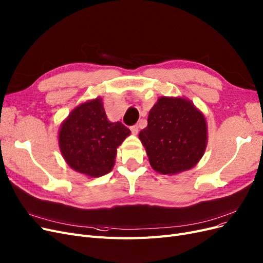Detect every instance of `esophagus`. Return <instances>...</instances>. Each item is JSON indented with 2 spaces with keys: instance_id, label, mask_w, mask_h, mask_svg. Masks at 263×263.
<instances>
[{
  "instance_id": "1",
  "label": "esophagus",
  "mask_w": 263,
  "mask_h": 263,
  "mask_svg": "<svg viewBox=\"0 0 263 263\" xmlns=\"http://www.w3.org/2000/svg\"><path fill=\"white\" fill-rule=\"evenodd\" d=\"M130 130H131V132L133 134H138V132H139V125L138 124H134V125L130 126Z\"/></svg>"
}]
</instances>
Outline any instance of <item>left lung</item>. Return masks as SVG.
<instances>
[{"label": "left lung", "mask_w": 263, "mask_h": 263, "mask_svg": "<svg viewBox=\"0 0 263 263\" xmlns=\"http://www.w3.org/2000/svg\"><path fill=\"white\" fill-rule=\"evenodd\" d=\"M139 138L154 170L176 174L193 168L207 145L205 117L190 101L160 97Z\"/></svg>", "instance_id": "1"}]
</instances>
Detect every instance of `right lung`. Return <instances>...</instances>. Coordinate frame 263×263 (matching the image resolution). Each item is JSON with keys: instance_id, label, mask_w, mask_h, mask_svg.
I'll use <instances>...</instances> for the list:
<instances>
[{"instance_id": "right-lung-1", "label": "right lung", "mask_w": 263, "mask_h": 263, "mask_svg": "<svg viewBox=\"0 0 263 263\" xmlns=\"http://www.w3.org/2000/svg\"><path fill=\"white\" fill-rule=\"evenodd\" d=\"M130 135L121 122L107 120L102 99L86 102L71 111L60 131V148L69 166L85 176L108 173L117 147Z\"/></svg>"}]
</instances>
